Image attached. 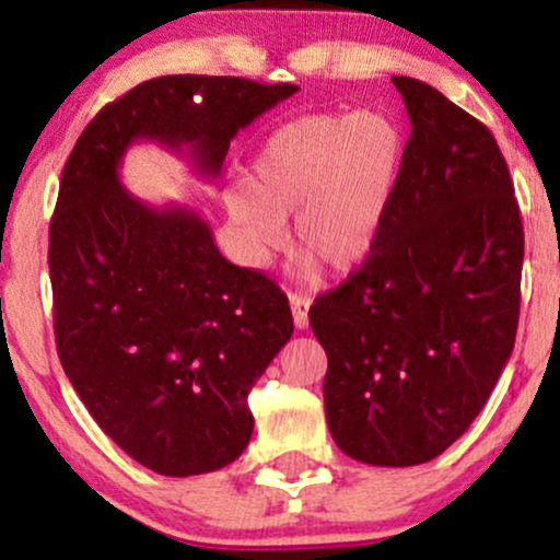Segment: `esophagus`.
<instances>
[{
    "instance_id": "34e87169",
    "label": "esophagus",
    "mask_w": 560,
    "mask_h": 560,
    "mask_svg": "<svg viewBox=\"0 0 560 560\" xmlns=\"http://www.w3.org/2000/svg\"><path fill=\"white\" fill-rule=\"evenodd\" d=\"M289 305H292L294 326L298 329H305L307 326V311H311V298L302 292H289Z\"/></svg>"
}]
</instances>
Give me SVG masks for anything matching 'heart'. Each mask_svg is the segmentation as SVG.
<instances>
[{
    "label": "heart",
    "mask_w": 560,
    "mask_h": 560,
    "mask_svg": "<svg viewBox=\"0 0 560 560\" xmlns=\"http://www.w3.org/2000/svg\"><path fill=\"white\" fill-rule=\"evenodd\" d=\"M405 137L378 110L307 115L276 128L255 155V182L226 186L229 218L247 266L284 242V218L305 247L302 262L347 271L369 258L395 199Z\"/></svg>",
    "instance_id": "heart-1"
}]
</instances>
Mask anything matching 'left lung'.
Segmentation results:
<instances>
[{
	"mask_svg": "<svg viewBox=\"0 0 560 560\" xmlns=\"http://www.w3.org/2000/svg\"><path fill=\"white\" fill-rule=\"evenodd\" d=\"M392 83L413 126L400 186L369 258L307 318L337 447L419 466L471 427L511 358L524 229L490 128L429 83Z\"/></svg>",
	"mask_w": 560,
	"mask_h": 560,
	"instance_id": "8db88e82",
	"label": "left lung"
}]
</instances>
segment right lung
I'll return each instance as SVG.
<instances>
[{
	"mask_svg": "<svg viewBox=\"0 0 560 560\" xmlns=\"http://www.w3.org/2000/svg\"><path fill=\"white\" fill-rule=\"evenodd\" d=\"M294 92L160 75L102 107L62 168L49 223L57 355L102 432L163 477L240 458L249 389L294 324L287 294L223 258L195 210L141 202L118 168L133 141H158L215 178L236 131Z\"/></svg>",
	"mask_w": 560,
	"mask_h": 560,
	"instance_id": "right-lung-1",
	"label": "right lung"
}]
</instances>
